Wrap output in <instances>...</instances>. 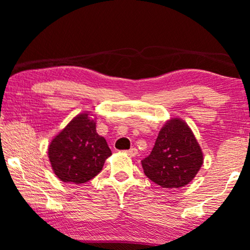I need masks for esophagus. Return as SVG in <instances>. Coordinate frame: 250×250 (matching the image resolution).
Here are the masks:
<instances>
[{"label":"esophagus","instance_id":"obj_1","mask_svg":"<svg viewBox=\"0 0 250 250\" xmlns=\"http://www.w3.org/2000/svg\"><path fill=\"white\" fill-rule=\"evenodd\" d=\"M127 155L131 156V157H135L136 155H138V149L131 148L129 150H127Z\"/></svg>","mask_w":250,"mask_h":250}]
</instances>
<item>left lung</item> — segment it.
I'll return each mask as SVG.
<instances>
[{
	"label": "left lung",
	"mask_w": 250,
	"mask_h": 250,
	"mask_svg": "<svg viewBox=\"0 0 250 250\" xmlns=\"http://www.w3.org/2000/svg\"><path fill=\"white\" fill-rule=\"evenodd\" d=\"M203 163V152L193 133L179 118L163 126L152 151L141 162L148 179L169 189L190 183Z\"/></svg>",
	"instance_id": "8db88e82"
}]
</instances>
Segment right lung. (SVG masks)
I'll list each match as a JSON object with an SVG mask.
<instances>
[{
    "label": "right lung",
    "instance_id": "add662e5",
    "mask_svg": "<svg viewBox=\"0 0 250 250\" xmlns=\"http://www.w3.org/2000/svg\"><path fill=\"white\" fill-rule=\"evenodd\" d=\"M111 150L95 129L88 114L76 116L49 146V159L56 175L63 182L85 183L102 170Z\"/></svg>",
    "mask_w": 250,
    "mask_h": 250
}]
</instances>
